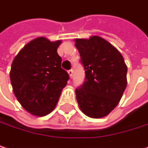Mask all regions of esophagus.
Here are the masks:
<instances>
[{"instance_id":"esophagus-1","label":"esophagus","mask_w":148,"mask_h":148,"mask_svg":"<svg viewBox=\"0 0 148 148\" xmlns=\"http://www.w3.org/2000/svg\"><path fill=\"white\" fill-rule=\"evenodd\" d=\"M68 74H69V78L71 79V78H72V76H73V70H72V69L69 70V71H68Z\"/></svg>"}]
</instances>
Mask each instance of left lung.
Returning a JSON list of instances; mask_svg holds the SVG:
<instances>
[{
	"label": "left lung",
	"instance_id": "8db88e82",
	"mask_svg": "<svg viewBox=\"0 0 148 148\" xmlns=\"http://www.w3.org/2000/svg\"><path fill=\"white\" fill-rule=\"evenodd\" d=\"M85 70V80L75 95L83 113L90 118L109 115L127 84V66L121 53L99 36L74 39Z\"/></svg>",
	"mask_w": 148,
	"mask_h": 148
}]
</instances>
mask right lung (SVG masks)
I'll use <instances>...</instances> for the list:
<instances>
[{"instance_id": "add662e5", "label": "right lung", "mask_w": 148, "mask_h": 148, "mask_svg": "<svg viewBox=\"0 0 148 148\" xmlns=\"http://www.w3.org/2000/svg\"><path fill=\"white\" fill-rule=\"evenodd\" d=\"M61 42L39 37L27 43L14 58L10 71L14 95L32 116L51 113L69 80L57 52Z\"/></svg>"}]
</instances>
